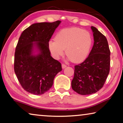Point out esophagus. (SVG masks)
Wrapping results in <instances>:
<instances>
[{
	"instance_id": "34e87169",
	"label": "esophagus",
	"mask_w": 123,
	"mask_h": 123,
	"mask_svg": "<svg viewBox=\"0 0 123 123\" xmlns=\"http://www.w3.org/2000/svg\"><path fill=\"white\" fill-rule=\"evenodd\" d=\"M62 68H63V69H64V68H65L67 66H66V65H65V64H62Z\"/></svg>"
}]
</instances>
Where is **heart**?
Listing matches in <instances>:
<instances>
[{"label":"heart","instance_id":"heart-1","mask_svg":"<svg viewBox=\"0 0 123 123\" xmlns=\"http://www.w3.org/2000/svg\"><path fill=\"white\" fill-rule=\"evenodd\" d=\"M92 45L89 32L80 28L72 27L62 29L57 34L55 40L49 42L48 46L52 55L55 59L64 54L74 63H80L86 59Z\"/></svg>","mask_w":123,"mask_h":123}]
</instances>
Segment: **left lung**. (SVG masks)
Listing matches in <instances>:
<instances>
[{
	"instance_id": "8db88e82",
	"label": "left lung",
	"mask_w": 123,
	"mask_h": 123,
	"mask_svg": "<svg viewBox=\"0 0 123 123\" xmlns=\"http://www.w3.org/2000/svg\"><path fill=\"white\" fill-rule=\"evenodd\" d=\"M94 45L83 62L75 66L71 86L80 95L95 93L104 86L110 69V50L106 37L95 27H91Z\"/></svg>"
}]
</instances>
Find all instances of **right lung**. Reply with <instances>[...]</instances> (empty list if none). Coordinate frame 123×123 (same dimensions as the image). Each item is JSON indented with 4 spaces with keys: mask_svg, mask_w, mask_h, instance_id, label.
I'll return each instance as SVG.
<instances>
[{
    "mask_svg": "<svg viewBox=\"0 0 123 123\" xmlns=\"http://www.w3.org/2000/svg\"><path fill=\"white\" fill-rule=\"evenodd\" d=\"M61 21L34 23L21 34L16 46L14 70L25 91L42 95L49 90L56 75L62 70L61 63L53 59L49 40ZM37 48L39 53L33 54Z\"/></svg>",
    "mask_w": 123,
    "mask_h": 123,
    "instance_id": "1",
    "label": "right lung"
}]
</instances>
